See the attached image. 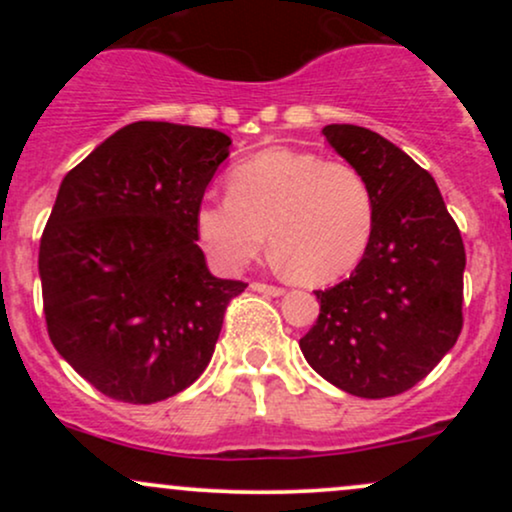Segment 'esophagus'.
<instances>
[{
    "label": "esophagus",
    "mask_w": 512,
    "mask_h": 512,
    "mask_svg": "<svg viewBox=\"0 0 512 512\" xmlns=\"http://www.w3.org/2000/svg\"><path fill=\"white\" fill-rule=\"evenodd\" d=\"M252 291L257 293H267V296H284V289L281 286H269V284H260V281H255V284H250Z\"/></svg>",
    "instance_id": "34e87169"
}]
</instances>
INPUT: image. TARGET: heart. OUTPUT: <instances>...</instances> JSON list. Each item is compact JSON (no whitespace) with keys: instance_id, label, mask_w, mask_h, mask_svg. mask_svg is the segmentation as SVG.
<instances>
[{"instance_id":"heart-1","label":"heart","mask_w":512,"mask_h":512,"mask_svg":"<svg viewBox=\"0 0 512 512\" xmlns=\"http://www.w3.org/2000/svg\"><path fill=\"white\" fill-rule=\"evenodd\" d=\"M223 197H204L195 228L209 260L240 272L269 243L303 284H330L366 255L375 228L368 180L344 161L267 149L238 163Z\"/></svg>"}]
</instances>
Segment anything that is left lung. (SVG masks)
I'll return each instance as SVG.
<instances>
[{
	"instance_id": "left-lung-1",
	"label": "left lung",
	"mask_w": 512,
	"mask_h": 512,
	"mask_svg": "<svg viewBox=\"0 0 512 512\" xmlns=\"http://www.w3.org/2000/svg\"><path fill=\"white\" fill-rule=\"evenodd\" d=\"M327 144L368 180L375 228L349 279L315 291L305 361L349 395L383 399L424 380L462 330L464 245L436 180L399 146L356 125Z\"/></svg>"
}]
</instances>
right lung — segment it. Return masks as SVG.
<instances>
[{
    "mask_svg": "<svg viewBox=\"0 0 512 512\" xmlns=\"http://www.w3.org/2000/svg\"><path fill=\"white\" fill-rule=\"evenodd\" d=\"M228 146L216 129L132 122L64 175L40 238L45 320L103 395L154 404L209 366L248 286L211 274L197 245L195 211Z\"/></svg>",
    "mask_w": 512,
    "mask_h": 512,
    "instance_id": "right-lung-1",
    "label": "right lung"
}]
</instances>
